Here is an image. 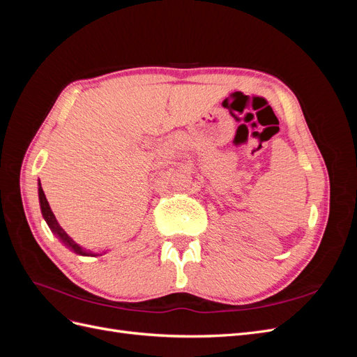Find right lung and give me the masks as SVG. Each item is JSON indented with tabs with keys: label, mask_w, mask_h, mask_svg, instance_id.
Wrapping results in <instances>:
<instances>
[{
	"label": "right lung",
	"mask_w": 357,
	"mask_h": 357,
	"mask_svg": "<svg viewBox=\"0 0 357 357\" xmlns=\"http://www.w3.org/2000/svg\"><path fill=\"white\" fill-rule=\"evenodd\" d=\"M38 201H40V210H41V214H43V219L46 220V223H47V226L50 228V231L53 232V235H55L56 238L68 248V250L74 252L75 255H79V256H93L95 257V256L104 255V253L91 252V250H88V248L82 247L80 244L75 243L66 231L62 229V226L58 223L55 214H53V211L50 208V205H49V202L46 199L45 192H43L40 180H38Z\"/></svg>",
	"instance_id": "add662e5"
}]
</instances>
